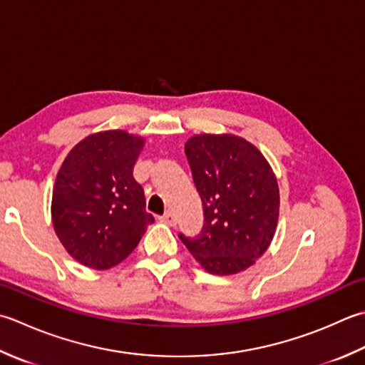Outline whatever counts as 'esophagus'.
Returning <instances> with one entry per match:
<instances>
[{"label":"esophagus","mask_w":365,"mask_h":365,"mask_svg":"<svg viewBox=\"0 0 365 365\" xmlns=\"http://www.w3.org/2000/svg\"><path fill=\"white\" fill-rule=\"evenodd\" d=\"M161 221H163V223H166L168 226H174V225H175V217H174V213L170 212V210H168V212L164 213V215L161 217Z\"/></svg>","instance_id":"esophagus-1"}]
</instances>
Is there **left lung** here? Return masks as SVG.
Masks as SVG:
<instances>
[{
    "label": "left lung",
    "instance_id": "obj_1",
    "mask_svg": "<svg viewBox=\"0 0 365 365\" xmlns=\"http://www.w3.org/2000/svg\"><path fill=\"white\" fill-rule=\"evenodd\" d=\"M192 180L204 207L196 239L180 240L213 275L252 267L272 242L280 191L269 161L235 134H196L185 144Z\"/></svg>",
    "mask_w": 365,
    "mask_h": 365
}]
</instances>
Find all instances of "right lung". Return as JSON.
Here are the masks:
<instances>
[{"mask_svg": "<svg viewBox=\"0 0 365 365\" xmlns=\"http://www.w3.org/2000/svg\"><path fill=\"white\" fill-rule=\"evenodd\" d=\"M145 139L123 130L90 134L56 174L52 223L66 252L83 266L106 270L138 247L155 218L133 169Z\"/></svg>", "mask_w": 365, "mask_h": 365, "instance_id": "obj_1", "label": "right lung"}]
</instances>
